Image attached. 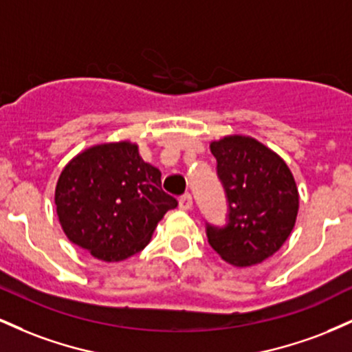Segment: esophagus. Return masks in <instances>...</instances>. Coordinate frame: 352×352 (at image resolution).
I'll list each match as a JSON object with an SVG mask.
<instances>
[{
  "label": "esophagus",
  "mask_w": 352,
  "mask_h": 352,
  "mask_svg": "<svg viewBox=\"0 0 352 352\" xmlns=\"http://www.w3.org/2000/svg\"><path fill=\"white\" fill-rule=\"evenodd\" d=\"M179 207L182 210H185V212H187V210H190V208L193 207V200H192V195H190V193H185V195L180 197V199H179Z\"/></svg>",
  "instance_id": "obj_1"
}]
</instances>
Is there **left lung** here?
Masks as SVG:
<instances>
[{"label":"left lung","mask_w":352,"mask_h":352,"mask_svg":"<svg viewBox=\"0 0 352 352\" xmlns=\"http://www.w3.org/2000/svg\"><path fill=\"white\" fill-rule=\"evenodd\" d=\"M228 200V223L207 225L208 243L225 261L246 268L273 256L292 235L300 193L285 160L248 135L210 144Z\"/></svg>","instance_id":"8db88e82"}]
</instances>
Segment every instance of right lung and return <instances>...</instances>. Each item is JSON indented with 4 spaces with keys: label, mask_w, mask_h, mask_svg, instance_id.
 I'll return each mask as SVG.
<instances>
[{
    "label": "right lung",
    "mask_w": 352,
    "mask_h": 352,
    "mask_svg": "<svg viewBox=\"0 0 352 352\" xmlns=\"http://www.w3.org/2000/svg\"><path fill=\"white\" fill-rule=\"evenodd\" d=\"M162 173L139 145L98 144L60 172L54 204L63 232L100 261L116 263L148 245L157 223L179 201L162 190Z\"/></svg>",
    "instance_id": "1"
}]
</instances>
